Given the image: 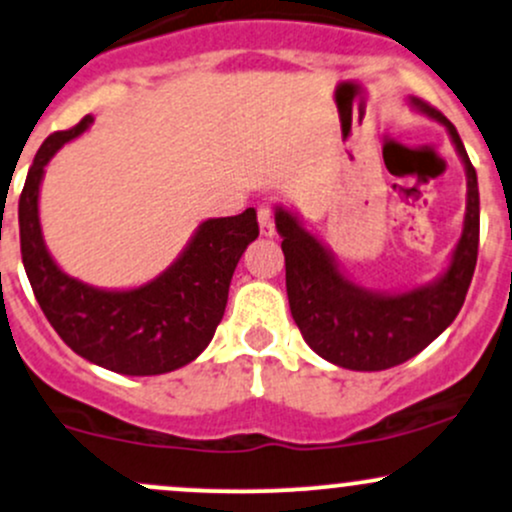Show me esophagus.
<instances>
[{
    "instance_id": "obj_1",
    "label": "esophagus",
    "mask_w": 512,
    "mask_h": 512,
    "mask_svg": "<svg viewBox=\"0 0 512 512\" xmlns=\"http://www.w3.org/2000/svg\"><path fill=\"white\" fill-rule=\"evenodd\" d=\"M257 221H260V233L265 235V238H272L274 235V211H272V206H260V209H257Z\"/></svg>"
}]
</instances>
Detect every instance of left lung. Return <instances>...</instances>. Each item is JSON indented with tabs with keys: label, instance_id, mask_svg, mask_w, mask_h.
I'll return each mask as SVG.
<instances>
[{
	"label": "left lung",
	"instance_id": "left-lung-1",
	"mask_svg": "<svg viewBox=\"0 0 512 512\" xmlns=\"http://www.w3.org/2000/svg\"><path fill=\"white\" fill-rule=\"evenodd\" d=\"M418 114L442 123L466 172L464 228L449 265L428 284L406 291L359 286L342 272L333 250L303 226L301 216L274 206L286 262V296L303 340L316 355L352 372H381L423 352L457 318L479 252V182L457 128L423 99H408Z\"/></svg>",
	"mask_w": 512,
	"mask_h": 512
}]
</instances>
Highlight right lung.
<instances>
[{
  "mask_svg": "<svg viewBox=\"0 0 512 512\" xmlns=\"http://www.w3.org/2000/svg\"><path fill=\"white\" fill-rule=\"evenodd\" d=\"M84 116L70 131L53 133L28 170L19 199L21 257L26 277L48 323L72 352L126 376L167 374L194 362L221 323L230 279L260 235L255 209L199 223L165 272L131 289H101L70 277L43 240L38 196L53 155L89 131Z\"/></svg>",
  "mask_w": 512,
  "mask_h": 512,
  "instance_id": "right-lung-1",
  "label": "right lung"
}]
</instances>
